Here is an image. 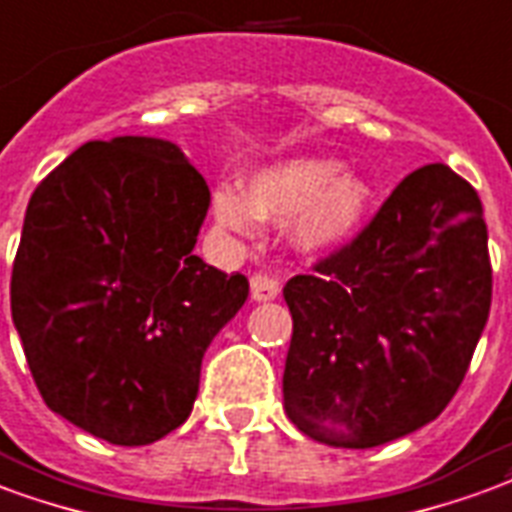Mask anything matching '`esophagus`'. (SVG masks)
Here are the masks:
<instances>
[{
    "label": "esophagus",
    "instance_id": "34e87169",
    "mask_svg": "<svg viewBox=\"0 0 512 512\" xmlns=\"http://www.w3.org/2000/svg\"><path fill=\"white\" fill-rule=\"evenodd\" d=\"M280 294L278 280H272L270 275H261V272H253L251 275V297L256 302H272V299Z\"/></svg>",
    "mask_w": 512,
    "mask_h": 512
}]
</instances>
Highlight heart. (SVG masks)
Returning a JSON list of instances; mask_svg holds the SVG:
<instances>
[{
  "mask_svg": "<svg viewBox=\"0 0 512 512\" xmlns=\"http://www.w3.org/2000/svg\"><path fill=\"white\" fill-rule=\"evenodd\" d=\"M370 210V188L332 159L299 156L261 167L242 180L240 194L218 186L210 213L221 229L251 234L256 221H288L302 253H329L359 234Z\"/></svg>",
  "mask_w": 512,
  "mask_h": 512,
  "instance_id": "1",
  "label": "heart"
}]
</instances>
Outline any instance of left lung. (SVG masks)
I'll use <instances>...</instances> for the list:
<instances>
[{"instance_id":"obj_1","label":"left lung","mask_w":512,"mask_h":512,"mask_svg":"<svg viewBox=\"0 0 512 512\" xmlns=\"http://www.w3.org/2000/svg\"><path fill=\"white\" fill-rule=\"evenodd\" d=\"M291 424L334 448H375L440 416L491 307L475 188L445 164L407 175L364 232L283 288Z\"/></svg>"}]
</instances>
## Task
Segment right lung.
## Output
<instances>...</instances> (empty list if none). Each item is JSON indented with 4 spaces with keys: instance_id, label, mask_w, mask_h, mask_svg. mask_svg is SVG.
I'll list each match as a JSON object with an SVG mask.
<instances>
[{
    "instance_id": "add662e5",
    "label": "right lung",
    "mask_w": 512,
    "mask_h": 512,
    "mask_svg": "<svg viewBox=\"0 0 512 512\" xmlns=\"http://www.w3.org/2000/svg\"><path fill=\"white\" fill-rule=\"evenodd\" d=\"M210 188L175 142H86L29 199L10 310L45 405L113 445L178 429L245 275L194 253Z\"/></svg>"
}]
</instances>
